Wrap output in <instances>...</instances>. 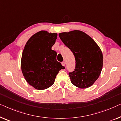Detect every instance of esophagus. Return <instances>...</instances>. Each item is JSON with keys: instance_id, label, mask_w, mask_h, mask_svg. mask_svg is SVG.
Returning a JSON list of instances; mask_svg holds the SVG:
<instances>
[{"instance_id": "esophagus-1", "label": "esophagus", "mask_w": 121, "mask_h": 121, "mask_svg": "<svg viewBox=\"0 0 121 121\" xmlns=\"http://www.w3.org/2000/svg\"><path fill=\"white\" fill-rule=\"evenodd\" d=\"M61 64H62V65L63 66H65V62L64 61H63V62H61Z\"/></svg>"}]
</instances>
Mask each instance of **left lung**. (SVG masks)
Listing matches in <instances>:
<instances>
[{
  "label": "left lung",
  "instance_id": "8db88e82",
  "mask_svg": "<svg viewBox=\"0 0 121 121\" xmlns=\"http://www.w3.org/2000/svg\"><path fill=\"white\" fill-rule=\"evenodd\" d=\"M59 35L75 57V69L69 73L71 83L81 89L90 87L103 69V56L100 47L89 35L79 30L62 32Z\"/></svg>",
  "mask_w": 121,
  "mask_h": 121
}]
</instances>
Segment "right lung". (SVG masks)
I'll return each mask as SVG.
<instances>
[{
	"mask_svg": "<svg viewBox=\"0 0 121 121\" xmlns=\"http://www.w3.org/2000/svg\"><path fill=\"white\" fill-rule=\"evenodd\" d=\"M57 34L40 30L27 42L22 54L21 67L30 86L44 90L54 84L59 71L65 69L56 60L57 53L52 49Z\"/></svg>",
	"mask_w": 121,
	"mask_h": 121,
	"instance_id": "right-lung-1",
	"label": "right lung"
}]
</instances>
